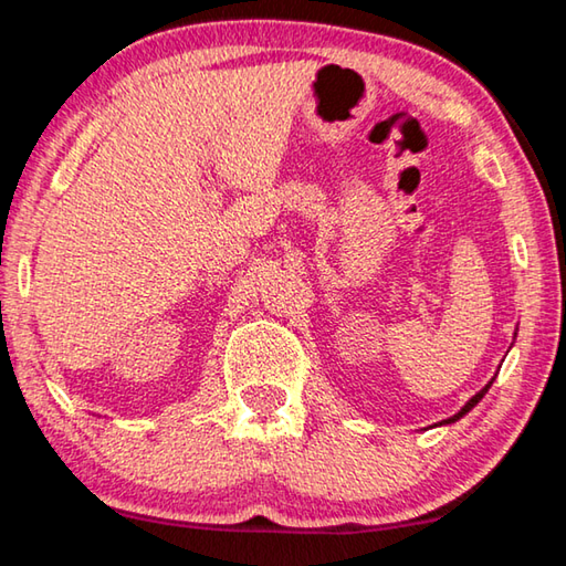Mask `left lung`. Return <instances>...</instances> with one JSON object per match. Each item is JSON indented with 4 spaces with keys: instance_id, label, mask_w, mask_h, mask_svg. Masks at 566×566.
Wrapping results in <instances>:
<instances>
[{
    "instance_id": "8db88e82",
    "label": "left lung",
    "mask_w": 566,
    "mask_h": 566,
    "mask_svg": "<svg viewBox=\"0 0 566 566\" xmlns=\"http://www.w3.org/2000/svg\"><path fill=\"white\" fill-rule=\"evenodd\" d=\"M490 385H492V382H488V385H484V388H482V390H480L478 395H474V398H472V400H470L468 405H464V408H462V410H460L458 415H452V418H450V420H444V422H454V420H460V418H462V415H468V412H470V410L474 408V405H478V402H480V400L484 398V392H488V390H490Z\"/></svg>"
}]
</instances>
